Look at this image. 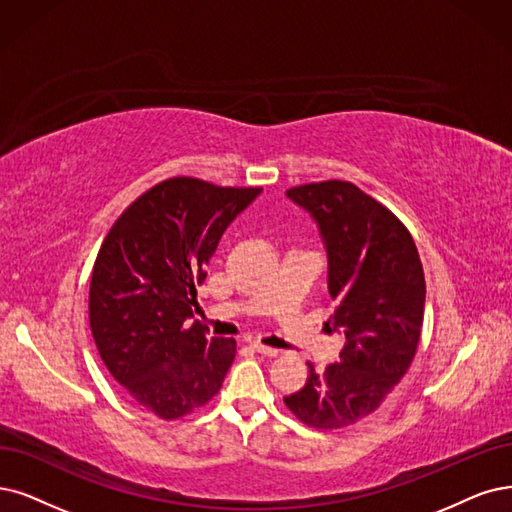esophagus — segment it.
Segmentation results:
<instances>
[{
	"label": "esophagus",
	"instance_id": "obj_1",
	"mask_svg": "<svg viewBox=\"0 0 512 512\" xmlns=\"http://www.w3.org/2000/svg\"><path fill=\"white\" fill-rule=\"evenodd\" d=\"M251 348H253L255 352L263 354V356H278V350H276V348H270V346H263V344H259V342H253V344H251Z\"/></svg>",
	"mask_w": 512,
	"mask_h": 512
}]
</instances>
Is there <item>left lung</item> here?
<instances>
[{
  "label": "left lung",
  "mask_w": 512,
  "mask_h": 512,
  "mask_svg": "<svg viewBox=\"0 0 512 512\" xmlns=\"http://www.w3.org/2000/svg\"><path fill=\"white\" fill-rule=\"evenodd\" d=\"M287 196L312 215L325 242L327 327L346 337L339 363L316 371L285 405L312 428L358 422L403 380L420 344L426 280L407 227L348 181L291 187Z\"/></svg>",
  "instance_id": "left-lung-1"
}]
</instances>
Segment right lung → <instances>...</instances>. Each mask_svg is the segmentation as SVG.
<instances>
[{"instance_id":"right-lung-1","label":"right lung","mask_w":512,"mask_h":512,"mask_svg":"<svg viewBox=\"0 0 512 512\" xmlns=\"http://www.w3.org/2000/svg\"><path fill=\"white\" fill-rule=\"evenodd\" d=\"M261 187L173 177L111 225L90 278V329L107 371L130 399L177 420L219 392L236 339L194 320L196 287L223 232Z\"/></svg>"}]
</instances>
